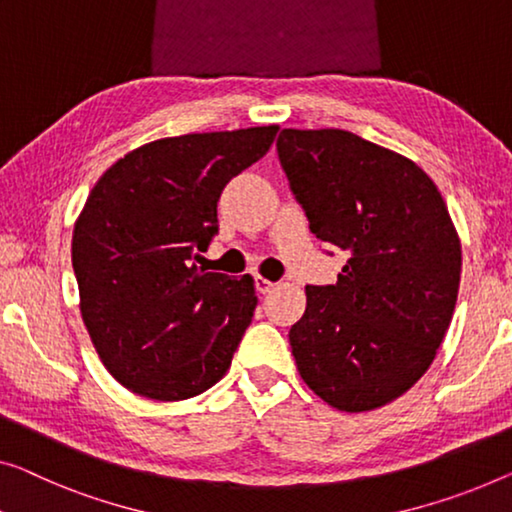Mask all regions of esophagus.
<instances>
[{"instance_id":"1","label":"esophagus","mask_w":512,"mask_h":512,"mask_svg":"<svg viewBox=\"0 0 512 512\" xmlns=\"http://www.w3.org/2000/svg\"><path fill=\"white\" fill-rule=\"evenodd\" d=\"M255 287H257L259 294H266V292H271L273 287H276V282L266 280L264 276H255Z\"/></svg>"}]
</instances>
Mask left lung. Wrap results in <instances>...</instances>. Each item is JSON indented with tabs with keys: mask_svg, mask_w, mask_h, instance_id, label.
Instances as JSON below:
<instances>
[{
	"mask_svg": "<svg viewBox=\"0 0 512 512\" xmlns=\"http://www.w3.org/2000/svg\"><path fill=\"white\" fill-rule=\"evenodd\" d=\"M278 154L310 232L345 250L338 282L305 287L289 329L301 379L338 411L398 400L451 324L462 246L444 197L407 156L340 128H285Z\"/></svg>",
	"mask_w": 512,
	"mask_h": 512,
	"instance_id": "8db88e82",
	"label": "left lung"
}]
</instances>
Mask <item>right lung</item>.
<instances>
[{
  "label": "right lung",
  "instance_id": "obj_1",
  "mask_svg": "<svg viewBox=\"0 0 512 512\" xmlns=\"http://www.w3.org/2000/svg\"><path fill=\"white\" fill-rule=\"evenodd\" d=\"M278 126L142 144L105 170L73 230L80 315L105 370L142 398L188 400L230 370L253 319V276L193 259L218 232L227 181L262 158Z\"/></svg>",
  "mask_w": 512,
  "mask_h": 512
}]
</instances>
